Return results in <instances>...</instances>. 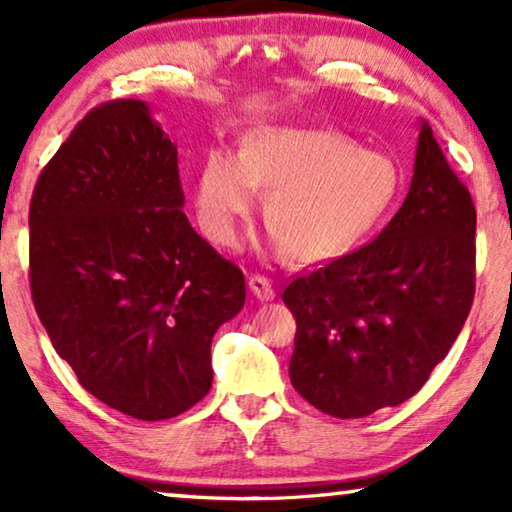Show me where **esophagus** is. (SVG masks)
Wrapping results in <instances>:
<instances>
[{"mask_svg": "<svg viewBox=\"0 0 512 512\" xmlns=\"http://www.w3.org/2000/svg\"><path fill=\"white\" fill-rule=\"evenodd\" d=\"M249 289L258 300H272V298H275V286H272L270 279L263 277V275H251L249 277Z\"/></svg>", "mask_w": 512, "mask_h": 512, "instance_id": "34e87169", "label": "esophagus"}]
</instances>
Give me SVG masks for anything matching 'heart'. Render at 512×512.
<instances>
[{"label": "heart", "instance_id": "heart-1", "mask_svg": "<svg viewBox=\"0 0 512 512\" xmlns=\"http://www.w3.org/2000/svg\"><path fill=\"white\" fill-rule=\"evenodd\" d=\"M265 191L263 216L296 263L349 254L387 221L401 193L389 153L361 149L335 130L258 125L240 153L212 149L202 158L193 200L205 233L233 244L237 228Z\"/></svg>", "mask_w": 512, "mask_h": 512}]
</instances>
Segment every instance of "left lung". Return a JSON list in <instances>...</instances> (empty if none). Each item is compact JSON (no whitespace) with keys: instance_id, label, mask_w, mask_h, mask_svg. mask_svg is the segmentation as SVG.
Masks as SVG:
<instances>
[{"instance_id":"left-lung-1","label":"left lung","mask_w":512,"mask_h":512,"mask_svg":"<svg viewBox=\"0 0 512 512\" xmlns=\"http://www.w3.org/2000/svg\"><path fill=\"white\" fill-rule=\"evenodd\" d=\"M475 293V207L422 123L410 191L373 242L293 279V389L338 419L415 396L445 359Z\"/></svg>"}]
</instances>
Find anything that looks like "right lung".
I'll return each mask as SVG.
<instances>
[{"instance_id": "1", "label": "right lung", "mask_w": 512, "mask_h": 512, "mask_svg": "<svg viewBox=\"0 0 512 512\" xmlns=\"http://www.w3.org/2000/svg\"><path fill=\"white\" fill-rule=\"evenodd\" d=\"M181 207L177 146L139 100L86 114L30 202V289L55 352L88 394L144 422L207 396L212 338L247 296Z\"/></svg>"}]
</instances>
